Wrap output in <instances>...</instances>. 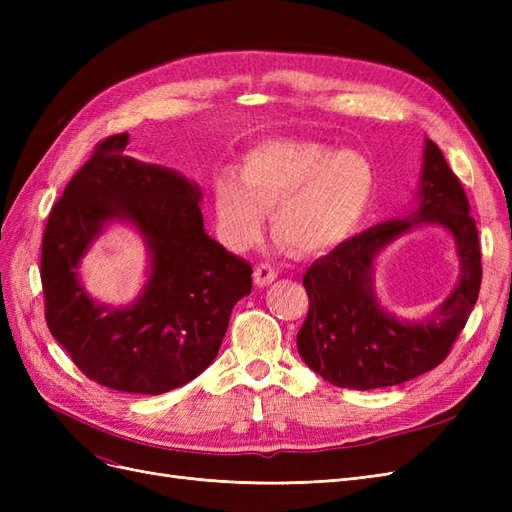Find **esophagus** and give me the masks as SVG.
<instances>
[{
    "mask_svg": "<svg viewBox=\"0 0 512 512\" xmlns=\"http://www.w3.org/2000/svg\"><path fill=\"white\" fill-rule=\"evenodd\" d=\"M277 277V271L271 267V265H267V262H262V265H258L256 269H254V284L256 286H269L273 280Z\"/></svg>",
    "mask_w": 512,
    "mask_h": 512,
    "instance_id": "34e87169",
    "label": "esophagus"
}]
</instances>
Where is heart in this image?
Listing matches in <instances>:
<instances>
[{
	"label": "heart",
	"mask_w": 512,
	"mask_h": 512,
	"mask_svg": "<svg viewBox=\"0 0 512 512\" xmlns=\"http://www.w3.org/2000/svg\"><path fill=\"white\" fill-rule=\"evenodd\" d=\"M376 168L359 151L309 141H269L247 153L241 185L220 179L215 215L228 247L250 250L271 213L273 237L301 256L346 241L374 203Z\"/></svg>",
	"instance_id": "b5f03b06"
}]
</instances>
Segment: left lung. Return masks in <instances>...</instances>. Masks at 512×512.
Segmentation results:
<instances>
[{"label":"left lung","instance_id":"1","mask_svg":"<svg viewBox=\"0 0 512 512\" xmlns=\"http://www.w3.org/2000/svg\"><path fill=\"white\" fill-rule=\"evenodd\" d=\"M418 207L410 220H391L339 243L303 275L309 312L297 333L301 359L342 389H380L438 367L476 305L483 267L468 196L433 141H425ZM440 223L452 232L462 260L456 290L427 321L391 317L373 294V258L406 229Z\"/></svg>","mask_w":512,"mask_h":512}]
</instances>
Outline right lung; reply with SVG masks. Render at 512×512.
Listing matches in <instances>:
<instances>
[{"label":"right lung","mask_w":512,"mask_h":512,"mask_svg":"<svg viewBox=\"0 0 512 512\" xmlns=\"http://www.w3.org/2000/svg\"><path fill=\"white\" fill-rule=\"evenodd\" d=\"M126 145V132L100 141L51 209L40 260L44 316L89 380L160 395L218 356L232 307L252 292V265L207 235L196 183L132 160ZM108 221L134 223L152 256L142 297L123 310L91 302L78 282V262Z\"/></svg>","instance_id":"add662e5"}]
</instances>
